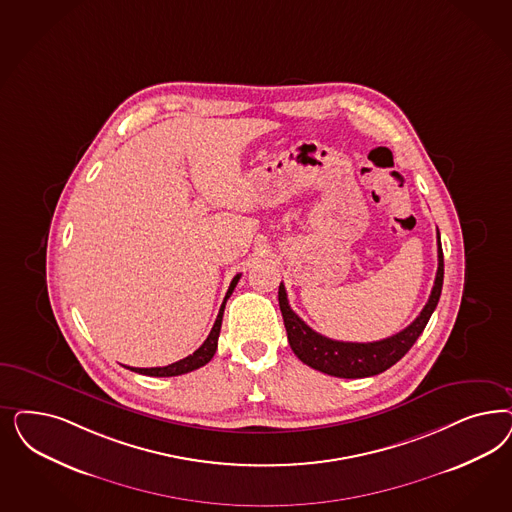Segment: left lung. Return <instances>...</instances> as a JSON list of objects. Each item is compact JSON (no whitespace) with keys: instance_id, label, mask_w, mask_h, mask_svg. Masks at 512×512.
<instances>
[{"instance_id":"obj_1","label":"left lung","mask_w":512,"mask_h":512,"mask_svg":"<svg viewBox=\"0 0 512 512\" xmlns=\"http://www.w3.org/2000/svg\"><path fill=\"white\" fill-rule=\"evenodd\" d=\"M437 258L439 267L435 282L431 288L426 307L422 313L416 316L413 324H409L405 330L399 331L392 337H386L382 341L373 343H345L335 341L330 337H324L320 333L311 330L299 316H297L290 305L284 284L279 286V305H281L284 326L288 333V343L294 350L297 358L316 371H322L331 377L339 379H362V377H373L382 371L390 369L394 363L399 362L414 343L420 337V333L426 328L429 316L435 311L441 290H443V277H445V264H443V247H441V235L437 230Z\"/></svg>"}]
</instances>
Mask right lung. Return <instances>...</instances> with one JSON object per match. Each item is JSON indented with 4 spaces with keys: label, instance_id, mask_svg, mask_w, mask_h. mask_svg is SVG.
Masks as SVG:
<instances>
[{
    "label": "right lung",
    "instance_id": "obj_1",
    "mask_svg": "<svg viewBox=\"0 0 512 512\" xmlns=\"http://www.w3.org/2000/svg\"><path fill=\"white\" fill-rule=\"evenodd\" d=\"M239 279H241V273L235 275L233 281L230 282V288H228L226 297H224V301H222V307H220L218 316H216L215 326H213L211 333L207 335V339L203 341V345H201L194 354L182 358L179 362L169 363V365H165V367H128V369H132L135 373H141V375H149V377H177V375L190 373V371H194V369L203 367L205 363L211 362V358L215 356L216 347H218V335H220V326H222V316H224V309H226V301H228V297L231 296V292L235 290ZM124 367H126V365H124Z\"/></svg>",
    "mask_w": 512,
    "mask_h": 512
}]
</instances>
